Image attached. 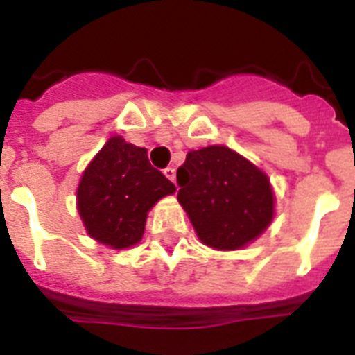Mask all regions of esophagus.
I'll return each instance as SVG.
<instances>
[{
  "label": "esophagus",
  "mask_w": 355,
  "mask_h": 355,
  "mask_svg": "<svg viewBox=\"0 0 355 355\" xmlns=\"http://www.w3.org/2000/svg\"><path fill=\"white\" fill-rule=\"evenodd\" d=\"M163 174L167 175V180H171L172 183H175V168L174 167H167L163 171Z\"/></svg>",
  "instance_id": "esophagus-1"
}]
</instances>
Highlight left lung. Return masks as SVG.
<instances>
[{
    "label": "left lung",
    "instance_id": "1",
    "mask_svg": "<svg viewBox=\"0 0 355 355\" xmlns=\"http://www.w3.org/2000/svg\"><path fill=\"white\" fill-rule=\"evenodd\" d=\"M178 200L199 240L215 250L252 243L274 220L268 175L225 146L190 150L178 168Z\"/></svg>",
    "mask_w": 355,
    "mask_h": 355
}]
</instances>
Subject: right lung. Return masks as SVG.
Wrapping results in <instances>:
<instances>
[{
    "label": "right lung",
    "instance_id": "obj_1",
    "mask_svg": "<svg viewBox=\"0 0 355 355\" xmlns=\"http://www.w3.org/2000/svg\"><path fill=\"white\" fill-rule=\"evenodd\" d=\"M174 192V184L149 163L146 147L115 135L81 174L76 208L90 238L122 250L142 240L147 213Z\"/></svg>",
    "mask_w": 355,
    "mask_h": 355
}]
</instances>
